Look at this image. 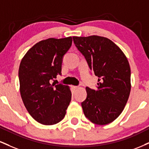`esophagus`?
<instances>
[{
  "label": "esophagus",
  "mask_w": 149,
  "mask_h": 149,
  "mask_svg": "<svg viewBox=\"0 0 149 149\" xmlns=\"http://www.w3.org/2000/svg\"><path fill=\"white\" fill-rule=\"evenodd\" d=\"M71 87H72V89H73V90H76V89H77L78 88V86H74V85H73Z\"/></svg>",
  "instance_id": "esophagus-1"
}]
</instances>
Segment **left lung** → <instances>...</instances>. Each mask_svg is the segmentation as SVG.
Here are the masks:
<instances>
[{
  "label": "left lung",
  "mask_w": 149,
  "mask_h": 149,
  "mask_svg": "<svg viewBox=\"0 0 149 149\" xmlns=\"http://www.w3.org/2000/svg\"><path fill=\"white\" fill-rule=\"evenodd\" d=\"M73 39L99 78L96 90L86 87L87 96L82 103L84 114L95 124H108L121 114L128 100L131 83L128 59L107 37L73 36Z\"/></svg>",
  "instance_id": "obj_1"
}]
</instances>
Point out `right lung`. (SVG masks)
Masks as SVG:
<instances>
[{"label": "right lung", "instance_id": "obj_1", "mask_svg": "<svg viewBox=\"0 0 149 149\" xmlns=\"http://www.w3.org/2000/svg\"><path fill=\"white\" fill-rule=\"evenodd\" d=\"M71 44V37L44 39L30 48L21 61V98L32 117L43 125L62 121L71 102L69 86L55 85L50 81L61 74L62 57Z\"/></svg>", "mask_w": 149, "mask_h": 149}]
</instances>
